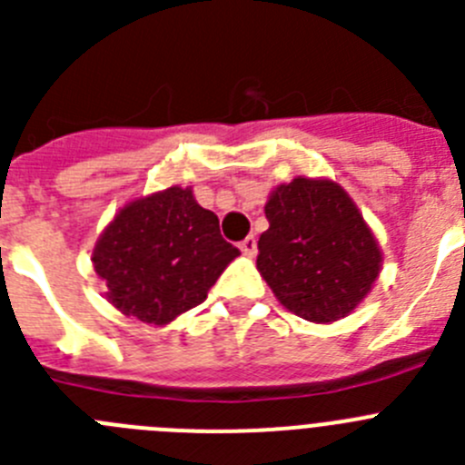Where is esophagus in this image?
<instances>
[{"label":"esophagus","instance_id":"34e87169","mask_svg":"<svg viewBox=\"0 0 465 465\" xmlns=\"http://www.w3.org/2000/svg\"><path fill=\"white\" fill-rule=\"evenodd\" d=\"M240 249L246 256H253V253H256V237L249 235L244 242H240Z\"/></svg>","mask_w":465,"mask_h":465}]
</instances>
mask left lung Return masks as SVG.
Masks as SVG:
<instances>
[{
  "instance_id": "obj_1",
  "label": "left lung",
  "mask_w": 465,
  "mask_h": 465,
  "mask_svg": "<svg viewBox=\"0 0 465 465\" xmlns=\"http://www.w3.org/2000/svg\"><path fill=\"white\" fill-rule=\"evenodd\" d=\"M265 216L256 265L279 302L314 323L351 314L380 277L381 252L347 191L298 176L270 193Z\"/></svg>"
}]
</instances>
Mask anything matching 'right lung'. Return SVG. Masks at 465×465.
Instances as JSON below:
<instances>
[{"instance_id": "right-lung-1", "label": "right lung", "mask_w": 465, "mask_h": 465, "mask_svg": "<svg viewBox=\"0 0 465 465\" xmlns=\"http://www.w3.org/2000/svg\"><path fill=\"white\" fill-rule=\"evenodd\" d=\"M240 249L221 237L219 216L172 186L127 203L93 249L106 300L127 316L165 326L204 302Z\"/></svg>"}]
</instances>
